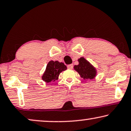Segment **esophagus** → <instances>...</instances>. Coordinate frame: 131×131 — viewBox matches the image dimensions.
I'll use <instances>...</instances> for the list:
<instances>
[{
  "mask_svg": "<svg viewBox=\"0 0 131 131\" xmlns=\"http://www.w3.org/2000/svg\"><path fill=\"white\" fill-rule=\"evenodd\" d=\"M67 67L69 69H72L73 68V64H69V65H68Z\"/></svg>",
  "mask_w": 131,
  "mask_h": 131,
  "instance_id": "34e87169",
  "label": "esophagus"
}]
</instances>
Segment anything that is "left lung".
Returning a JSON list of instances; mask_svg holds the SVG:
<instances>
[{
    "instance_id": "obj_1",
    "label": "left lung",
    "mask_w": 131,
    "mask_h": 131,
    "mask_svg": "<svg viewBox=\"0 0 131 131\" xmlns=\"http://www.w3.org/2000/svg\"><path fill=\"white\" fill-rule=\"evenodd\" d=\"M79 64L74 66V69L84 80L94 79L96 75V70L90 62L84 57L78 60Z\"/></svg>"
}]
</instances>
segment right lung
<instances>
[{
  "label": "right lung",
  "mask_w": 131,
  "mask_h": 131,
  "mask_svg": "<svg viewBox=\"0 0 131 131\" xmlns=\"http://www.w3.org/2000/svg\"><path fill=\"white\" fill-rule=\"evenodd\" d=\"M66 70H67V67L63 62L50 61L47 64L42 79L46 83L56 81L58 80L60 74Z\"/></svg>",
  "instance_id": "add662e5"
}]
</instances>
